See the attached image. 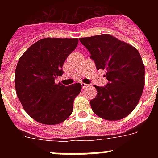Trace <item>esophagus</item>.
Returning <instances> with one entry per match:
<instances>
[{"label":"esophagus","instance_id":"34e87169","mask_svg":"<svg viewBox=\"0 0 158 158\" xmlns=\"http://www.w3.org/2000/svg\"><path fill=\"white\" fill-rule=\"evenodd\" d=\"M88 86H89V85H87V84H85V83H81V87L83 88V89H85V88L88 87Z\"/></svg>","mask_w":158,"mask_h":158}]
</instances>
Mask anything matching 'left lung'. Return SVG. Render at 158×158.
Wrapping results in <instances>:
<instances>
[{
	"instance_id": "obj_1",
	"label": "left lung",
	"mask_w": 158,
	"mask_h": 158,
	"mask_svg": "<svg viewBox=\"0 0 158 158\" xmlns=\"http://www.w3.org/2000/svg\"><path fill=\"white\" fill-rule=\"evenodd\" d=\"M79 40L96 69H105L108 81L105 87L94 85L97 94L90 101L93 112L110 121L129 115L139 104L145 85V65L138 50L110 34Z\"/></svg>"
}]
</instances>
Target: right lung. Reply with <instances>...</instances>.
<instances>
[{"label": "right lung", "mask_w": 158, "mask_h": 158, "mask_svg": "<svg viewBox=\"0 0 158 158\" xmlns=\"http://www.w3.org/2000/svg\"><path fill=\"white\" fill-rule=\"evenodd\" d=\"M78 44V39L45 38L32 44L18 61L15 72L16 95L25 111L37 122L55 125L72 114L80 83L65 86L54 80Z\"/></svg>", "instance_id": "right-lung-1"}]
</instances>
